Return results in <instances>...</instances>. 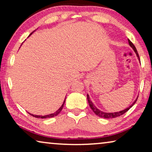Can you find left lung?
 <instances>
[{
	"label": "left lung",
	"instance_id": "1",
	"mask_svg": "<svg viewBox=\"0 0 152 152\" xmlns=\"http://www.w3.org/2000/svg\"><path fill=\"white\" fill-rule=\"evenodd\" d=\"M128 42H129V44L130 46L132 48L133 50H134V51L135 52V53H136L137 57H138V61H140V57H139V55H138V51H137L136 47L134 46V45L133 44L132 41H131L129 39H128ZM137 99H138V97H137V98L135 99L134 102H133L132 104L129 106V107H128L127 108H126L125 109L122 110V111H118V112H112V113H107V112H104L102 111H101V110H99V109H97V108L94 105V104L93 103V102L91 100L90 97H89L88 94H87V99H88L89 106H90L91 109L93 110V111L94 112V113L96 114L97 116H99V117L103 118H107V119H109V118H115L119 117V116L123 115V114L125 113L126 112L128 111V110L130 109V108H132L133 106L134 105V104L136 102Z\"/></svg>",
	"mask_w": 152,
	"mask_h": 152
}]
</instances>
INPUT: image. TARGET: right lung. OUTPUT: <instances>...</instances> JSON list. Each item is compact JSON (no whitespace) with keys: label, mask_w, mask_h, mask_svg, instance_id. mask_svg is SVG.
Listing matches in <instances>:
<instances>
[{"label":"right lung","mask_w":152,"mask_h":152,"mask_svg":"<svg viewBox=\"0 0 152 152\" xmlns=\"http://www.w3.org/2000/svg\"><path fill=\"white\" fill-rule=\"evenodd\" d=\"M35 30L34 31H33V32L31 33V34L29 35V37L30 36L31 34H32L33 32H35ZM65 102H66V97H65V99H64V102H63V104H62V105L61 106V107H60V108L59 109L57 110V111H55V113H50V114H48V115H34V114H32V113H30L31 115H32L33 117H34V118H53V117H55V116H57L58 114H59L60 112L61 111V110H62V109H63V107H64V103H65Z\"/></svg>","instance_id":"obj_1"}]
</instances>
